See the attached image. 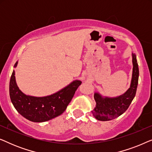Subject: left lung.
<instances>
[{"label":"left lung","instance_id":"obj_1","mask_svg":"<svg viewBox=\"0 0 152 152\" xmlns=\"http://www.w3.org/2000/svg\"><path fill=\"white\" fill-rule=\"evenodd\" d=\"M133 73L130 88L123 95L116 97H103L95 93L94 99L96 107L93 109V116L100 121H108L119 117L129 107L136 93L138 86L139 69L136 56L132 53Z\"/></svg>","mask_w":152,"mask_h":152}]
</instances>
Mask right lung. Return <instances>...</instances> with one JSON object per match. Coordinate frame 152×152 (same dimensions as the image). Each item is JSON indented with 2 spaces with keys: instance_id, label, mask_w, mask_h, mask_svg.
<instances>
[{
  "instance_id": "obj_1",
  "label": "right lung",
  "mask_w": 152,
  "mask_h": 152,
  "mask_svg": "<svg viewBox=\"0 0 152 152\" xmlns=\"http://www.w3.org/2000/svg\"><path fill=\"white\" fill-rule=\"evenodd\" d=\"M16 62L14 67L17 66ZM82 82L73 81L56 93L45 97L26 95L18 88L13 70L10 82V96L14 107L25 118L34 122H42L59 116L65 111Z\"/></svg>"
}]
</instances>
